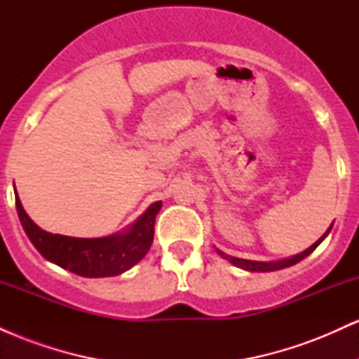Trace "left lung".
Returning a JSON list of instances; mask_svg holds the SVG:
<instances>
[{"label": "left lung", "instance_id": "obj_1", "mask_svg": "<svg viewBox=\"0 0 359 359\" xmlns=\"http://www.w3.org/2000/svg\"><path fill=\"white\" fill-rule=\"evenodd\" d=\"M331 228H332V224L329 226L327 231H325V233L323 234V236H320L319 240H317V241L314 243V245L309 246V248L304 250L302 253L294 255V257H290V258L277 259V262H255V259H245V258L229 257V255L222 253V251L217 250V248H216V251H217V253H219V257H222L224 259H228L229 263H233L234 266H238V269H241V270H246V271H277V270L287 269V266L295 265V263H299L300 259H304L306 257H309V255H311L312 251H314V250L317 248V246H319L320 243L324 241V238L327 236L329 231H331Z\"/></svg>", "mask_w": 359, "mask_h": 359}]
</instances>
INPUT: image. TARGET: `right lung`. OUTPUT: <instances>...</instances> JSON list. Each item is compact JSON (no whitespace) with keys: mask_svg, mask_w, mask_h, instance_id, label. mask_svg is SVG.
<instances>
[{"mask_svg":"<svg viewBox=\"0 0 359 359\" xmlns=\"http://www.w3.org/2000/svg\"><path fill=\"white\" fill-rule=\"evenodd\" d=\"M15 203L25 233L39 253L60 269L88 278L114 277L137 265L154 243L155 217L162 209V201H156L133 224L116 234L102 238H72L39 228L25 212L16 191Z\"/></svg>","mask_w":359,"mask_h":359,"instance_id":"right-lung-1","label":"right lung"}]
</instances>
